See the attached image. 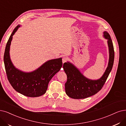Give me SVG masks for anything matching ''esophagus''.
Masks as SVG:
<instances>
[{"label":"esophagus","instance_id":"esophagus-1","mask_svg":"<svg viewBox=\"0 0 126 126\" xmlns=\"http://www.w3.org/2000/svg\"><path fill=\"white\" fill-rule=\"evenodd\" d=\"M68 60V58L67 57H64L63 58V59H62V62H63V63H66Z\"/></svg>","mask_w":126,"mask_h":126}]
</instances>
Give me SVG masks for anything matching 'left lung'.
Instances as JSON below:
<instances>
[{
	"label": "left lung",
	"mask_w": 126,
	"mask_h": 126,
	"mask_svg": "<svg viewBox=\"0 0 126 126\" xmlns=\"http://www.w3.org/2000/svg\"><path fill=\"white\" fill-rule=\"evenodd\" d=\"M103 37L108 40L109 60L106 70L99 79H89L72 63L67 62L63 63V68L67 76V80L65 83V91L69 97L79 99L92 96L99 92L106 82L113 66L114 50L109 33L106 31L104 32Z\"/></svg>",
	"instance_id": "obj_1"
}]
</instances>
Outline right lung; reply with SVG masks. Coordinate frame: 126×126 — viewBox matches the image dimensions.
<instances>
[{"label":"right lung","instance_id":"add662e5","mask_svg":"<svg viewBox=\"0 0 126 126\" xmlns=\"http://www.w3.org/2000/svg\"><path fill=\"white\" fill-rule=\"evenodd\" d=\"M20 25L14 28L7 42L4 53V63L7 78L13 88L25 96L37 97L46 93L50 80L61 69L62 58L48 60L37 69L25 72L14 67L10 56L13 36Z\"/></svg>","mask_w":126,"mask_h":126}]
</instances>
